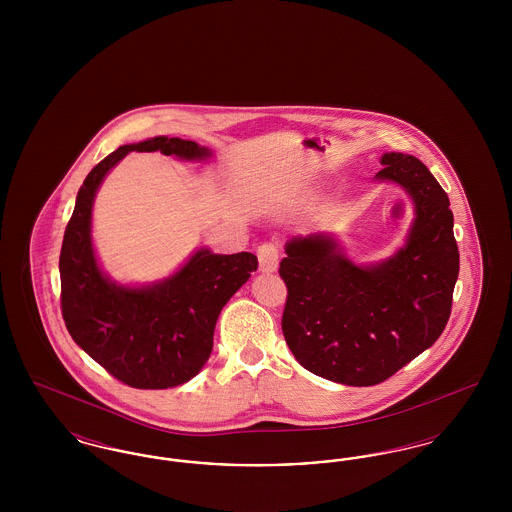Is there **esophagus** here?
<instances>
[{
	"mask_svg": "<svg viewBox=\"0 0 512 512\" xmlns=\"http://www.w3.org/2000/svg\"><path fill=\"white\" fill-rule=\"evenodd\" d=\"M257 257H259V268L261 272H276L278 263H280V251L276 244L259 245L257 249Z\"/></svg>",
	"mask_w": 512,
	"mask_h": 512,
	"instance_id": "esophagus-1",
	"label": "esophagus"
}]
</instances>
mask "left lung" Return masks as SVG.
Returning <instances> with one entry per match:
<instances>
[{"label":"left lung","mask_w":512,"mask_h":512,"mask_svg":"<svg viewBox=\"0 0 512 512\" xmlns=\"http://www.w3.org/2000/svg\"><path fill=\"white\" fill-rule=\"evenodd\" d=\"M374 178L401 186L414 219L388 259L353 263L334 234L286 242L280 276L288 288L282 332L297 363L345 386L388 380L434 345L451 315L459 276L449 197L422 161L384 153Z\"/></svg>","instance_id":"left-lung-1"}]
</instances>
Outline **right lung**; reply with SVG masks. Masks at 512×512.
Masks as SVG:
<instances>
[{
	"instance_id": "right-lung-1",
	"label": "right lung",
	"mask_w": 512,
	"mask_h": 512,
	"mask_svg": "<svg viewBox=\"0 0 512 512\" xmlns=\"http://www.w3.org/2000/svg\"><path fill=\"white\" fill-rule=\"evenodd\" d=\"M130 151H161L184 161L213 157L209 147L190 140L155 136L115 149L92 169L76 195L61 247V311L76 345L117 380L140 390H167L192 380L207 363L220 311L257 270V257L199 247L153 284L128 286L109 278L92 242V211L103 178Z\"/></svg>"
}]
</instances>
